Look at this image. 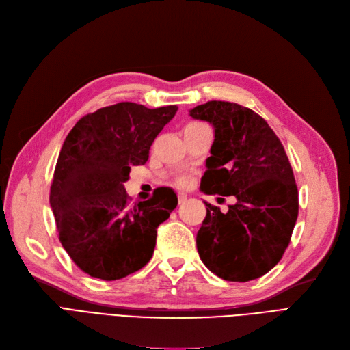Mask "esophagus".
I'll use <instances>...</instances> for the list:
<instances>
[{
  "label": "esophagus",
  "mask_w": 350,
  "mask_h": 350,
  "mask_svg": "<svg viewBox=\"0 0 350 350\" xmlns=\"http://www.w3.org/2000/svg\"><path fill=\"white\" fill-rule=\"evenodd\" d=\"M187 200V196L185 193H178V205H183Z\"/></svg>",
  "instance_id": "obj_1"
}]
</instances>
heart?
Here are the masks:
<instances>
[{
  "label": "heart",
  "instance_id": "1",
  "mask_svg": "<svg viewBox=\"0 0 350 350\" xmlns=\"http://www.w3.org/2000/svg\"><path fill=\"white\" fill-rule=\"evenodd\" d=\"M178 185L180 186H187L189 185V178L187 177H180L178 178Z\"/></svg>",
  "mask_w": 350,
  "mask_h": 350
}]
</instances>
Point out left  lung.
Masks as SVG:
<instances>
[{"label": "left lung", "mask_w": 350, "mask_h": 350, "mask_svg": "<svg viewBox=\"0 0 350 350\" xmlns=\"http://www.w3.org/2000/svg\"><path fill=\"white\" fill-rule=\"evenodd\" d=\"M190 116L215 131L200 190L237 199L225 213L205 202L196 235L200 260L224 280L260 278L284 256L298 218V189L284 145L262 116L237 103L208 101Z\"/></svg>", "instance_id": "8db88e82"}]
</instances>
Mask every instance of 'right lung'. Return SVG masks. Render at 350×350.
<instances>
[{
    "label": "right lung",
    "instance_id": "1",
    "mask_svg": "<svg viewBox=\"0 0 350 350\" xmlns=\"http://www.w3.org/2000/svg\"><path fill=\"white\" fill-rule=\"evenodd\" d=\"M177 109L122 101L85 115L65 138L49 202L62 247L87 275L116 280L151 260L157 228L177 206V196L160 187L131 206L123 183L132 165L148 160Z\"/></svg>",
    "mask_w": 350,
    "mask_h": 350
}]
</instances>
